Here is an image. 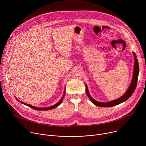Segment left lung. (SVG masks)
<instances>
[{"instance_id": "left-lung-1", "label": "left lung", "mask_w": 146, "mask_h": 146, "mask_svg": "<svg viewBox=\"0 0 146 146\" xmlns=\"http://www.w3.org/2000/svg\"><path fill=\"white\" fill-rule=\"evenodd\" d=\"M133 55L135 56V65H134V72H133V78L131 83V85L126 92V93L125 94L119 98L118 99H116L115 100H113L109 102H99L94 100L90 95L88 91V88L87 86H86V93L90 99V100L94 104V105L99 106V107H104V108H108V107H112L116 106L118 104H120L125 101H126L128 100L133 94L134 92L136 86H137V78H138V76H139V63H138V60L136 59V55L135 53L133 52Z\"/></svg>"}]
</instances>
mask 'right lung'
Segmentation results:
<instances>
[{"mask_svg": "<svg viewBox=\"0 0 146 146\" xmlns=\"http://www.w3.org/2000/svg\"><path fill=\"white\" fill-rule=\"evenodd\" d=\"M65 92H64V94L63 96H62V98H61V99H60L56 104H55V105H54V106H50V107H48V108H36V107H35V106H31V105H28V104H26V103H24V102H20L21 103H23V104H24V105H25L29 106V108H32V109H33L36 110H51V109H55V108H57V107L60 105V104L61 102H62V100H63V99H64V97L65 96Z\"/></svg>", "mask_w": 146, "mask_h": 146, "instance_id": "1", "label": "right lung"}]
</instances>
